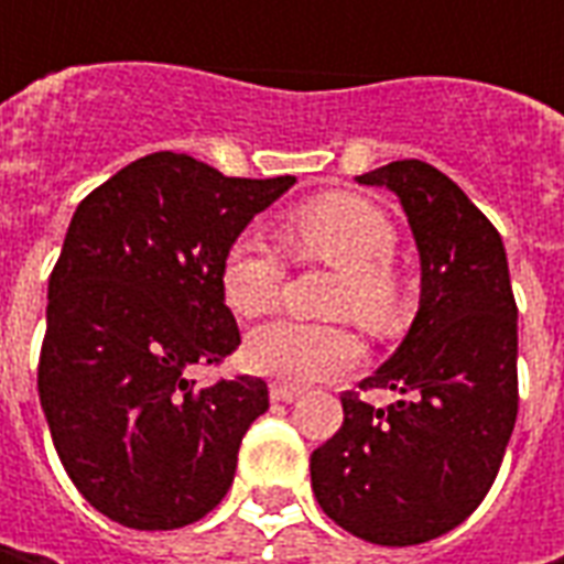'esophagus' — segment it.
Listing matches in <instances>:
<instances>
[{
	"instance_id": "obj_1",
	"label": "esophagus",
	"mask_w": 564,
	"mask_h": 564,
	"mask_svg": "<svg viewBox=\"0 0 564 564\" xmlns=\"http://www.w3.org/2000/svg\"><path fill=\"white\" fill-rule=\"evenodd\" d=\"M297 395H301V389H297V386H289V382H272L270 386L272 401H285V404H289V401H294Z\"/></svg>"
}]
</instances>
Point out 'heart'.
I'll return each instance as SVG.
<instances>
[{
  "mask_svg": "<svg viewBox=\"0 0 564 564\" xmlns=\"http://www.w3.org/2000/svg\"><path fill=\"white\" fill-rule=\"evenodd\" d=\"M282 241L294 260L338 270L326 314L351 316L373 336H392L404 323V289L395 257V226L377 204L355 194H323L294 206L282 219ZM285 267L263 241L241 235L226 250L219 285L226 304L241 316L272 311L282 297ZM360 360L358 338L341 323L272 319L245 341L250 370L282 382H319L351 370Z\"/></svg>",
  "mask_w": 564,
  "mask_h": 564,
  "instance_id": "1",
  "label": "heart"
}]
</instances>
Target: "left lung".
I'll return each instance as SVG.
<instances>
[{"label":"left lung","instance_id":"1","mask_svg":"<svg viewBox=\"0 0 564 564\" xmlns=\"http://www.w3.org/2000/svg\"><path fill=\"white\" fill-rule=\"evenodd\" d=\"M399 197L421 253V307L311 455L319 509L379 546H414L458 528L492 487L518 417V307L499 231L440 169L399 160L358 175Z\"/></svg>","mask_w":564,"mask_h":564}]
</instances>
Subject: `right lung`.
Wrapping results in <instances>:
<instances>
[{
    "label": "right lung",
    "mask_w": 564,
    "mask_h": 564,
    "mask_svg": "<svg viewBox=\"0 0 564 564\" xmlns=\"http://www.w3.org/2000/svg\"><path fill=\"white\" fill-rule=\"evenodd\" d=\"M292 175L228 178L187 153H150L77 204L50 275L36 389L77 492L134 531L213 511L267 408L257 377H187L241 345L219 272Z\"/></svg>",
    "instance_id": "add662e5"
}]
</instances>
